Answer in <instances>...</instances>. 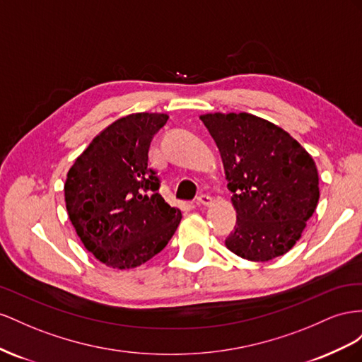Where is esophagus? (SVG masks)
Segmentation results:
<instances>
[{
  "label": "esophagus",
  "mask_w": 362,
  "mask_h": 362,
  "mask_svg": "<svg viewBox=\"0 0 362 362\" xmlns=\"http://www.w3.org/2000/svg\"><path fill=\"white\" fill-rule=\"evenodd\" d=\"M197 204H202V206H211L212 204V197L208 194H202L197 197Z\"/></svg>",
  "instance_id": "esophagus-1"
}]
</instances>
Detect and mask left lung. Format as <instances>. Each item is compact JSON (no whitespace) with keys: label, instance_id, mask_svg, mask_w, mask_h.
<instances>
[{"label":"left lung","instance_id":"8db88e82","mask_svg":"<svg viewBox=\"0 0 362 362\" xmlns=\"http://www.w3.org/2000/svg\"><path fill=\"white\" fill-rule=\"evenodd\" d=\"M200 119L220 150L236 209L227 249L255 262L290 252L320 197L311 154L290 133L252 113H206Z\"/></svg>","mask_w":362,"mask_h":362}]
</instances>
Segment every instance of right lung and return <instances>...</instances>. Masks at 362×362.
<instances>
[{"label":"right lung","mask_w":362,"mask_h":362,"mask_svg":"<svg viewBox=\"0 0 362 362\" xmlns=\"http://www.w3.org/2000/svg\"><path fill=\"white\" fill-rule=\"evenodd\" d=\"M167 113H132L97 135L69 168L65 202L86 249L107 267L129 270L168 244L182 220L159 194L150 165L153 136Z\"/></svg>","instance_id":"add662e5"}]
</instances>
